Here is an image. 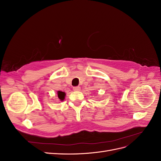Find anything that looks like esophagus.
<instances>
[{
	"label": "esophagus",
	"instance_id": "1",
	"mask_svg": "<svg viewBox=\"0 0 161 161\" xmlns=\"http://www.w3.org/2000/svg\"><path fill=\"white\" fill-rule=\"evenodd\" d=\"M80 90V86H75V87H73V91H79Z\"/></svg>",
	"mask_w": 161,
	"mask_h": 161
}]
</instances>
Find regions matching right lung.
I'll list each match as a JSON object with an SVG mask.
<instances>
[{
  "label": "right lung",
  "mask_w": 161,
  "mask_h": 161,
  "mask_svg": "<svg viewBox=\"0 0 161 161\" xmlns=\"http://www.w3.org/2000/svg\"><path fill=\"white\" fill-rule=\"evenodd\" d=\"M57 93H58V99H60V101H63L64 100L65 96H66L65 92H62V91H58L57 92Z\"/></svg>",
  "instance_id": "right-lung-1"
}]
</instances>
